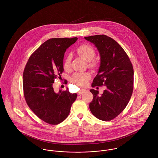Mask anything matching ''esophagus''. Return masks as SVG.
<instances>
[{
    "mask_svg": "<svg viewBox=\"0 0 158 158\" xmlns=\"http://www.w3.org/2000/svg\"><path fill=\"white\" fill-rule=\"evenodd\" d=\"M85 91H86V90H85V89H81V90H80L78 92V94L81 95V94H82Z\"/></svg>",
    "mask_w": 158,
    "mask_h": 158,
    "instance_id": "34e87169",
    "label": "esophagus"
}]
</instances>
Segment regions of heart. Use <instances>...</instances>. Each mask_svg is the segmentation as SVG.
<instances>
[{"label":"heart","instance_id":"1","mask_svg":"<svg viewBox=\"0 0 158 158\" xmlns=\"http://www.w3.org/2000/svg\"><path fill=\"white\" fill-rule=\"evenodd\" d=\"M77 54L83 58L85 60L88 62V65L90 68H95L97 63L95 61L92 60L95 55V50L90 45L88 44H82L78 47L77 48ZM71 56L68 55L64 60L63 66L66 70L69 69L70 66ZM90 74L88 72L83 73H75L72 77V81L73 83L81 86H85L87 85L88 80L90 79Z\"/></svg>","mask_w":158,"mask_h":158}]
</instances>
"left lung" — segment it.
<instances>
[{
    "instance_id": "8db88e82",
    "label": "left lung",
    "mask_w": 158,
    "mask_h": 158,
    "mask_svg": "<svg viewBox=\"0 0 158 158\" xmlns=\"http://www.w3.org/2000/svg\"><path fill=\"white\" fill-rule=\"evenodd\" d=\"M85 39L94 44L100 56V67L92 87H106L101 96L98 90L90 89L93 94L90 112L101 120H111L123 111L131 98L133 68L126 52L113 38L98 35Z\"/></svg>"
}]
</instances>
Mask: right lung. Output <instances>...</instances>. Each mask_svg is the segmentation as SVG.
Wrapping results in <instances>:
<instances>
[{
	"label": "right lung",
	"instance_id": "add662e5",
	"mask_svg": "<svg viewBox=\"0 0 158 158\" xmlns=\"http://www.w3.org/2000/svg\"><path fill=\"white\" fill-rule=\"evenodd\" d=\"M77 40H48L30 56L24 69L23 89L26 102L40 118L51 125L59 124L68 117L77 97L68 88L55 92L53 88L55 79L61 78L66 49Z\"/></svg>",
	"mask_w": 158,
	"mask_h": 158
}]
</instances>
